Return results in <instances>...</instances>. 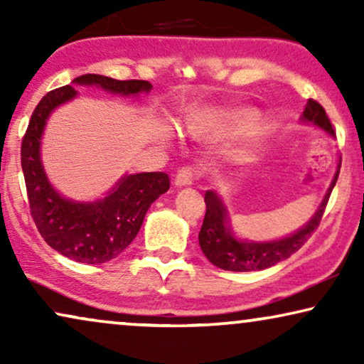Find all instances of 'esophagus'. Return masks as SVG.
I'll use <instances>...</instances> for the list:
<instances>
[{"mask_svg":"<svg viewBox=\"0 0 364 364\" xmlns=\"http://www.w3.org/2000/svg\"><path fill=\"white\" fill-rule=\"evenodd\" d=\"M197 171L192 167H183L181 171L177 172L176 176V186L177 187H187V186H192L193 181H196V173Z\"/></svg>","mask_w":364,"mask_h":364,"instance_id":"esophagus-1","label":"esophagus"}]
</instances>
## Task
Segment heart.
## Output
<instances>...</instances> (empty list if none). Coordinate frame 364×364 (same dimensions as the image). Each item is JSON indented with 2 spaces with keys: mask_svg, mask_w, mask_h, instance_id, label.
Returning a JSON list of instances; mask_svg holds the SVG:
<instances>
[{
  "mask_svg": "<svg viewBox=\"0 0 364 364\" xmlns=\"http://www.w3.org/2000/svg\"><path fill=\"white\" fill-rule=\"evenodd\" d=\"M255 114H253V111H240L237 114L238 119H242V121H247V119H252Z\"/></svg>",
  "mask_w": 364,
  "mask_h": 364,
  "instance_id": "b5f03b06",
  "label": "heart"
}]
</instances>
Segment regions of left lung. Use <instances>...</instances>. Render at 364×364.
<instances>
[{"instance_id": "obj_1", "label": "left lung", "mask_w": 364, "mask_h": 364, "mask_svg": "<svg viewBox=\"0 0 364 364\" xmlns=\"http://www.w3.org/2000/svg\"><path fill=\"white\" fill-rule=\"evenodd\" d=\"M301 122L305 124H315L331 137H335V129H333L330 119H328L325 109H323L316 101L306 102L305 111H303ZM340 166L335 172V177L328 187V191L323 197L320 207L313 213V217L308 220L301 228L296 232L290 233L288 237L278 238V240L270 242H252V240H242L238 238L232 230L230 217H228V210L222 198L218 197L217 192L207 191L205 192V218H203L200 233H198V243L203 255L208 258V262L213 265L222 268V270L228 272H257L265 270L277 265L278 262L287 260L291 253L305 245L311 233L316 230L320 225V220L325 212V207L328 203V198L331 196L333 187L338 181V173H340Z\"/></svg>"}]
</instances>
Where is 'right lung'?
Instances as JSON below:
<instances>
[{"label":"right lung","instance_id":"1","mask_svg":"<svg viewBox=\"0 0 364 364\" xmlns=\"http://www.w3.org/2000/svg\"><path fill=\"white\" fill-rule=\"evenodd\" d=\"M74 86H96L119 96L151 92L147 81H117L101 74H84ZM77 91L63 86L48 92L34 109L21 144V167L33 220L44 242L61 255L81 263H106L121 255L141 230L144 217L171 187L164 172L124 173L106 197L77 202L51 186L41 161V139L54 109L73 101Z\"/></svg>","mask_w":364,"mask_h":364}]
</instances>
